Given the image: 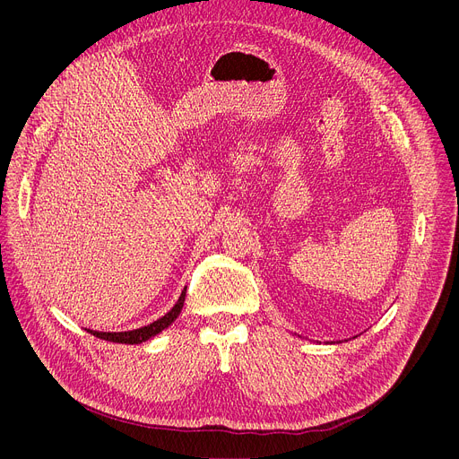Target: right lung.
Instances as JSON below:
<instances>
[{"instance_id": "obj_1", "label": "right lung", "mask_w": 459, "mask_h": 459, "mask_svg": "<svg viewBox=\"0 0 459 459\" xmlns=\"http://www.w3.org/2000/svg\"><path fill=\"white\" fill-rule=\"evenodd\" d=\"M185 290L181 292L178 303L163 316L160 317L158 321L147 325V326H142V329H136V331H126V333H98V331H89L92 336L100 338V340H107V342H114V343H128V345H134V343H143L147 340H151L152 336L160 334L163 329H167V326L179 316L181 308H183V301H185Z\"/></svg>"}]
</instances>
